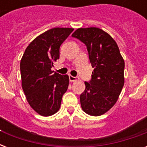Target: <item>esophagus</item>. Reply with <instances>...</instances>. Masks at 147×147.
<instances>
[{"instance_id":"1","label":"esophagus","mask_w":147,"mask_h":147,"mask_svg":"<svg viewBox=\"0 0 147 147\" xmlns=\"http://www.w3.org/2000/svg\"><path fill=\"white\" fill-rule=\"evenodd\" d=\"M69 81H70V82H75V81L77 80V78H76V77H74V76H69Z\"/></svg>"}]
</instances>
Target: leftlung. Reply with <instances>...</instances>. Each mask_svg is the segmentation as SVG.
I'll return each mask as SVG.
<instances>
[{
    "instance_id": "left-lung-1",
    "label": "left lung",
    "mask_w": 147,
    "mask_h": 147,
    "mask_svg": "<svg viewBox=\"0 0 147 147\" xmlns=\"http://www.w3.org/2000/svg\"><path fill=\"white\" fill-rule=\"evenodd\" d=\"M87 47L92 66V79L85 82L80 95L82 108L86 114L100 116L111 108L124 85V60L115 40L97 27L79 28L71 35Z\"/></svg>"
}]
</instances>
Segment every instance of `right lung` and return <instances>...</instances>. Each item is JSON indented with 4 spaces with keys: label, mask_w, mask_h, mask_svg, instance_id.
I'll return each mask as SVG.
<instances>
[{
    "label": "right lung",
    "mask_w": 147,
    "mask_h": 147,
    "mask_svg": "<svg viewBox=\"0 0 147 147\" xmlns=\"http://www.w3.org/2000/svg\"><path fill=\"white\" fill-rule=\"evenodd\" d=\"M73 28L50 29L26 47L20 61L22 88L30 107L42 116H51L59 110L62 95L69 86L67 75L52 71L59 59V48Z\"/></svg>",
    "instance_id": "right-lung-1"
}]
</instances>
